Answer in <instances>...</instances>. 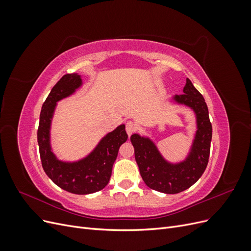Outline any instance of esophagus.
Wrapping results in <instances>:
<instances>
[{"mask_svg":"<svg viewBox=\"0 0 251 251\" xmlns=\"http://www.w3.org/2000/svg\"><path fill=\"white\" fill-rule=\"evenodd\" d=\"M135 130H136V126L133 121H127V123L126 124V131L127 135L131 136L135 132Z\"/></svg>","mask_w":251,"mask_h":251,"instance_id":"34e87169","label":"esophagus"}]
</instances>
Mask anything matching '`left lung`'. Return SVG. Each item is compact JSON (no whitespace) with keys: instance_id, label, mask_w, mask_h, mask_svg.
I'll return each mask as SVG.
<instances>
[{"instance_id":"left-lung-1","label":"left lung","mask_w":251,"mask_h":251,"mask_svg":"<svg viewBox=\"0 0 251 251\" xmlns=\"http://www.w3.org/2000/svg\"><path fill=\"white\" fill-rule=\"evenodd\" d=\"M174 100L192 108L197 116L198 130L191 153L183 162L177 164L168 162L151 139L141 137L138 134L131 136L135 159L144 183L151 189L165 194L183 192L199 180L208 163L212 136L207 104L188 78L183 94L175 95Z\"/></svg>"}]
</instances>
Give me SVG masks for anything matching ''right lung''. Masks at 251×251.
Returning a JSON list of instances; mask_svg holds the SVG:
<instances>
[{
  "label": "right lung",
  "instance_id": "add662e5",
  "mask_svg": "<svg viewBox=\"0 0 251 251\" xmlns=\"http://www.w3.org/2000/svg\"><path fill=\"white\" fill-rule=\"evenodd\" d=\"M81 86L78 74H66L52 88L43 103L37 128L40 156L43 169L54 183L65 191L88 195L100 191L109 183L118 150L126 141L125 125L119 126L103 137L95 150L77 162L59 161L50 147V125L56 102L73 94Z\"/></svg>",
  "mask_w": 251,
  "mask_h": 251
}]
</instances>
